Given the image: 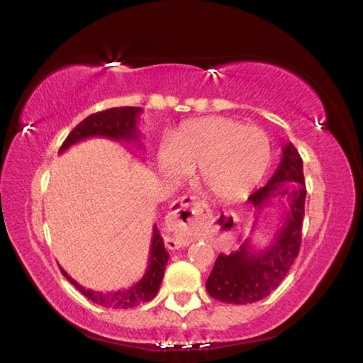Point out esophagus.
I'll list each match as a JSON object with an SVG mask.
<instances>
[{
  "instance_id": "34e87169",
  "label": "esophagus",
  "mask_w": 363,
  "mask_h": 363,
  "mask_svg": "<svg viewBox=\"0 0 363 363\" xmlns=\"http://www.w3.org/2000/svg\"><path fill=\"white\" fill-rule=\"evenodd\" d=\"M207 211H208V207L204 201H201L196 196L186 195L172 202L168 214H169V219L176 226H187L194 219H196V217L206 216ZM182 245H184V241L171 240L168 247L180 249Z\"/></svg>"
}]
</instances>
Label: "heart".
Returning a JSON list of instances; mask_svg holds the SVG:
<instances>
[{
	"label": "heart",
	"instance_id": "b5f03b06",
	"mask_svg": "<svg viewBox=\"0 0 363 363\" xmlns=\"http://www.w3.org/2000/svg\"><path fill=\"white\" fill-rule=\"evenodd\" d=\"M272 144L259 126L210 116L183 123L157 150L164 177L179 182L198 167V179L217 199L247 196L271 164Z\"/></svg>",
	"mask_w": 363,
	"mask_h": 363
}]
</instances>
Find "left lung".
<instances>
[{
    "label": "left lung",
    "mask_w": 363,
    "mask_h": 363,
    "mask_svg": "<svg viewBox=\"0 0 363 363\" xmlns=\"http://www.w3.org/2000/svg\"><path fill=\"white\" fill-rule=\"evenodd\" d=\"M281 150V161L271 180L252 194L249 202L260 214L269 202L284 198V220L267 249L256 252L247 240L238 252L219 255L206 283L208 295L217 301L241 306L264 299L279 287L298 257L307 196L303 167L292 143H284Z\"/></svg>",
    "instance_id": "left-lung-1"
}]
</instances>
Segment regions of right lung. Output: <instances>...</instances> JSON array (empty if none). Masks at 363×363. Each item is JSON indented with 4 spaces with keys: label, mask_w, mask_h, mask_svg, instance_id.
<instances>
[{
    "label": "right lung",
    "mask_w": 363,
    "mask_h": 363,
    "mask_svg": "<svg viewBox=\"0 0 363 363\" xmlns=\"http://www.w3.org/2000/svg\"><path fill=\"white\" fill-rule=\"evenodd\" d=\"M140 107H114L104 111H98L95 114L88 116L83 119L72 131L68 134L60 153H64L72 144H77L86 138H108L113 141H122L126 144L137 143V147H141L140 143V131H138V118L141 114ZM168 252L165 250L164 240L159 234V229L153 226V235L150 244V256H149V267L143 279L134 286L128 289H121V291L111 292H95L91 289H86L79 284L74 279H71L61 269L64 277L74 286L80 294L86 298L94 301L95 303L106 308H133L140 306V303L152 301L161 287L164 271L168 262Z\"/></svg>",
    "instance_id": "obj_1"
}]
</instances>
